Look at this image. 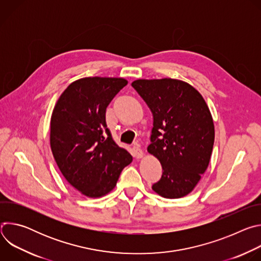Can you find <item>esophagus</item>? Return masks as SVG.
<instances>
[{
  "mask_svg": "<svg viewBox=\"0 0 261 261\" xmlns=\"http://www.w3.org/2000/svg\"><path fill=\"white\" fill-rule=\"evenodd\" d=\"M132 154H133V156L135 157V158H142V156H143V152H142V150L140 147H138V146H133L132 147Z\"/></svg>",
  "mask_w": 261,
  "mask_h": 261,
  "instance_id": "esophagus-1",
  "label": "esophagus"
}]
</instances>
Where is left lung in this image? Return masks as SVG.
I'll list each match as a JSON object with an SVG mask.
<instances>
[{"mask_svg": "<svg viewBox=\"0 0 261 261\" xmlns=\"http://www.w3.org/2000/svg\"><path fill=\"white\" fill-rule=\"evenodd\" d=\"M132 87L153 114L147 152L162 165L152 189L164 198L189 194L208 166L215 140L211 111L197 90L172 79L137 80Z\"/></svg>", "mask_w": 261, "mask_h": 261, "instance_id": "8db88e82", "label": "left lung"}]
</instances>
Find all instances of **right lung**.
<instances>
[{
    "label": "right lung",
    "instance_id": "obj_1",
    "mask_svg": "<svg viewBox=\"0 0 261 261\" xmlns=\"http://www.w3.org/2000/svg\"><path fill=\"white\" fill-rule=\"evenodd\" d=\"M128 84L124 79L86 77L60 96L50 120V147L67 181L88 197L113 190L132 156L111 137L106 107Z\"/></svg>",
    "mask_w": 261,
    "mask_h": 261
}]
</instances>
